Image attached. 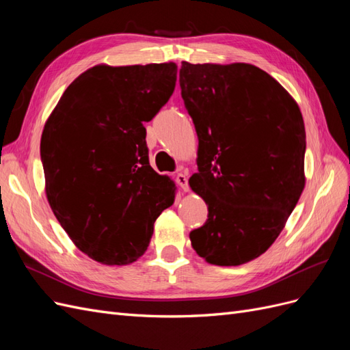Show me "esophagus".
I'll return each mask as SVG.
<instances>
[{"label": "esophagus", "instance_id": "esophagus-1", "mask_svg": "<svg viewBox=\"0 0 350 350\" xmlns=\"http://www.w3.org/2000/svg\"><path fill=\"white\" fill-rule=\"evenodd\" d=\"M176 183H178L179 187L183 188V191H188V189H189V187H188V178H187L185 174L179 172V174L176 175Z\"/></svg>", "mask_w": 350, "mask_h": 350}]
</instances>
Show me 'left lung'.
Listing matches in <instances>:
<instances>
[{
	"instance_id": "1",
	"label": "left lung",
	"mask_w": 350,
	"mask_h": 350,
	"mask_svg": "<svg viewBox=\"0 0 350 350\" xmlns=\"http://www.w3.org/2000/svg\"><path fill=\"white\" fill-rule=\"evenodd\" d=\"M179 86L198 137L189 187L208 208L191 245L215 266H241L271 247L304 191L301 109L278 80L245 62L183 61Z\"/></svg>"
}]
</instances>
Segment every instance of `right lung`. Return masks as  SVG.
Returning <instances> with one entry per match:
<instances>
[{"label": "right lung", "instance_id": "1", "mask_svg": "<svg viewBox=\"0 0 350 350\" xmlns=\"http://www.w3.org/2000/svg\"><path fill=\"white\" fill-rule=\"evenodd\" d=\"M175 62L94 66L62 93L45 122L40 159L55 217L81 252L126 266L146 252L171 178L149 163L144 122L171 98Z\"/></svg>", "mask_w": 350, "mask_h": 350}]
</instances>
